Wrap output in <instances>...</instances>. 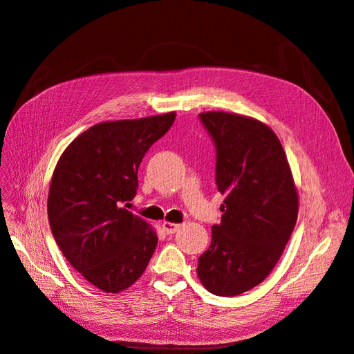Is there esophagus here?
I'll return each mask as SVG.
<instances>
[{"instance_id":"esophagus-1","label":"esophagus","mask_w":354,"mask_h":354,"mask_svg":"<svg viewBox=\"0 0 354 354\" xmlns=\"http://www.w3.org/2000/svg\"><path fill=\"white\" fill-rule=\"evenodd\" d=\"M163 230L166 234H174L179 230V224H171V222H163Z\"/></svg>"}]
</instances>
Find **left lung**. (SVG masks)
Here are the masks:
<instances>
[{"instance_id": "8db88e82", "label": "left lung", "mask_w": 354, "mask_h": 354, "mask_svg": "<svg viewBox=\"0 0 354 354\" xmlns=\"http://www.w3.org/2000/svg\"><path fill=\"white\" fill-rule=\"evenodd\" d=\"M198 117L214 139L215 183L225 200L197 274L212 294L236 297L277 264L295 227L298 193L283 147L267 124L222 111Z\"/></svg>"}]
</instances>
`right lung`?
I'll return each instance as SVG.
<instances>
[{
	"label": "right lung",
	"mask_w": 354,
	"mask_h": 354,
	"mask_svg": "<svg viewBox=\"0 0 354 354\" xmlns=\"http://www.w3.org/2000/svg\"><path fill=\"white\" fill-rule=\"evenodd\" d=\"M176 114L95 124L68 145L50 184L47 214L68 262L104 292L142 276L157 246L154 228L123 205L136 196L138 169Z\"/></svg>",
	"instance_id": "obj_1"
}]
</instances>
